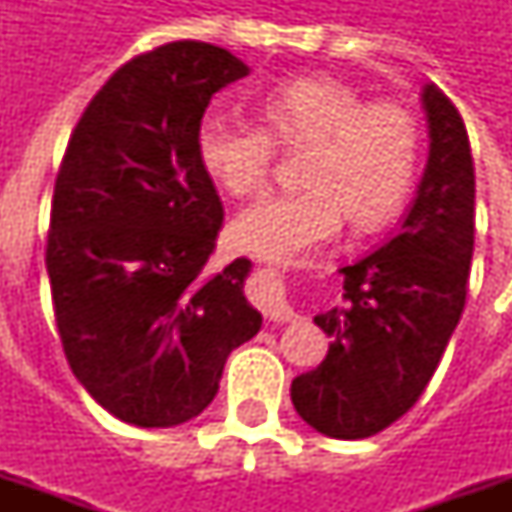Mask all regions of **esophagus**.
Instances as JSON below:
<instances>
[{"label":"esophagus","mask_w":512,"mask_h":512,"mask_svg":"<svg viewBox=\"0 0 512 512\" xmlns=\"http://www.w3.org/2000/svg\"><path fill=\"white\" fill-rule=\"evenodd\" d=\"M249 296H252V301L260 307V312L266 315L268 321L285 323L296 318L293 310H290L288 299H285V285H282L279 274H274L271 268H266V271L249 285Z\"/></svg>","instance_id":"1"}]
</instances>
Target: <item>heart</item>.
<instances>
[{
  "instance_id": "b5f03b06",
  "label": "heart",
  "mask_w": 512,
  "mask_h": 512,
  "mask_svg": "<svg viewBox=\"0 0 512 512\" xmlns=\"http://www.w3.org/2000/svg\"><path fill=\"white\" fill-rule=\"evenodd\" d=\"M260 120L208 115L197 128L202 169L233 197L263 189L277 145H307L304 189L266 194L235 219L241 249L290 260L329 241L343 216L356 233H376L403 211L422 156V128L406 104L365 101L354 84L315 73L271 87Z\"/></svg>"
}]
</instances>
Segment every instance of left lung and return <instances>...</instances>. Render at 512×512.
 Masks as SVG:
<instances>
[{
	"label": "left lung",
	"instance_id": "8db88e82",
	"mask_svg": "<svg viewBox=\"0 0 512 512\" xmlns=\"http://www.w3.org/2000/svg\"><path fill=\"white\" fill-rule=\"evenodd\" d=\"M430 156L406 219L343 268V304L315 315L332 337L290 384L299 417L332 439H367L414 406L461 321L474 252V161L463 117L436 84L422 93Z\"/></svg>",
	"mask_w": 512,
	"mask_h": 512
}]
</instances>
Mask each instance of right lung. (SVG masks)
<instances>
[{"mask_svg":"<svg viewBox=\"0 0 512 512\" xmlns=\"http://www.w3.org/2000/svg\"><path fill=\"white\" fill-rule=\"evenodd\" d=\"M246 73L200 40L136 54L87 104L57 172L46 271L62 351L139 428L197 417L263 323L244 296L252 263L208 268L224 208L197 158L211 95Z\"/></svg>","mask_w":512,"mask_h":512,"instance_id":"1","label":"right lung"}]
</instances>
